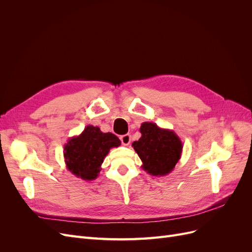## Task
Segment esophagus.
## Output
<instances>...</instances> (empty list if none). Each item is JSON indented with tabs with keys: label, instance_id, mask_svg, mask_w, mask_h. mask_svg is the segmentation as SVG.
<instances>
[{
	"label": "esophagus",
	"instance_id": "esophagus-1",
	"mask_svg": "<svg viewBox=\"0 0 252 252\" xmlns=\"http://www.w3.org/2000/svg\"><path fill=\"white\" fill-rule=\"evenodd\" d=\"M120 139L122 141V143H123V145H129L131 142V135L130 134H124V135H121Z\"/></svg>",
	"mask_w": 252,
	"mask_h": 252
}]
</instances>
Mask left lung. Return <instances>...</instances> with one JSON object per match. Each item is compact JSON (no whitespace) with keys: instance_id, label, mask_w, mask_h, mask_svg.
Listing matches in <instances>:
<instances>
[{"instance_id":"8db88e82","label":"left lung","mask_w":252,"mask_h":252,"mask_svg":"<svg viewBox=\"0 0 252 252\" xmlns=\"http://www.w3.org/2000/svg\"><path fill=\"white\" fill-rule=\"evenodd\" d=\"M140 132L142 136L132 143V147L143 163L142 168L155 177L169 174L182 156L181 139L173 130L151 122L142 123Z\"/></svg>"}]
</instances>
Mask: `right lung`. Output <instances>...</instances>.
Here are the masks:
<instances>
[{
	"label": "right lung",
	"mask_w": 252,
	"mask_h": 252,
	"mask_svg": "<svg viewBox=\"0 0 252 252\" xmlns=\"http://www.w3.org/2000/svg\"><path fill=\"white\" fill-rule=\"evenodd\" d=\"M120 145L121 141L117 135L102 132L98 127L88 125L80 135L72 136L65 144L67 169L82 180H95L109 150Z\"/></svg>",
	"instance_id": "1"
}]
</instances>
